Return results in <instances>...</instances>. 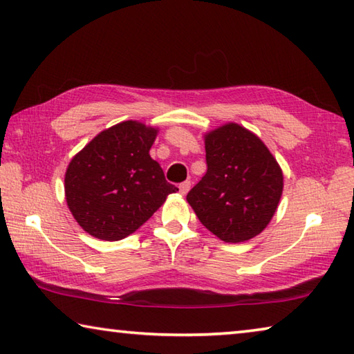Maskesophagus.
Wrapping results in <instances>:
<instances>
[{
  "label": "esophagus",
  "mask_w": 354,
  "mask_h": 354,
  "mask_svg": "<svg viewBox=\"0 0 354 354\" xmlns=\"http://www.w3.org/2000/svg\"><path fill=\"white\" fill-rule=\"evenodd\" d=\"M190 181H184L183 184H179V192H181V195H185L187 192L190 190Z\"/></svg>",
  "instance_id": "obj_1"
}]
</instances>
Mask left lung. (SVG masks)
Masks as SVG:
<instances>
[{
  "instance_id": "left-lung-1",
  "label": "left lung",
  "mask_w": 354,
  "mask_h": 354,
  "mask_svg": "<svg viewBox=\"0 0 354 354\" xmlns=\"http://www.w3.org/2000/svg\"><path fill=\"white\" fill-rule=\"evenodd\" d=\"M203 137L207 171L187 194V203L220 241H250L277 212L283 170L266 143L239 123H225Z\"/></svg>"
}]
</instances>
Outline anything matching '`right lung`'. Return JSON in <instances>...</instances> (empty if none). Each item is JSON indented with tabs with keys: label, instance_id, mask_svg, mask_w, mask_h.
I'll use <instances>...</instances> for the list:
<instances>
[{
	"label": "right lung",
	"instance_id": "obj_1",
	"mask_svg": "<svg viewBox=\"0 0 354 354\" xmlns=\"http://www.w3.org/2000/svg\"><path fill=\"white\" fill-rule=\"evenodd\" d=\"M159 128L127 120L101 131L65 171V200L84 231L115 242L133 234L176 187L149 156Z\"/></svg>",
	"mask_w": 354,
	"mask_h": 354
}]
</instances>
